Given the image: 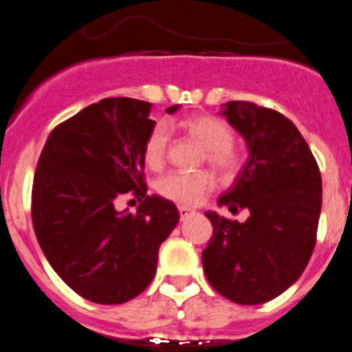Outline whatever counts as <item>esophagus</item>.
<instances>
[{
    "label": "esophagus",
    "instance_id": "1",
    "mask_svg": "<svg viewBox=\"0 0 352 352\" xmlns=\"http://www.w3.org/2000/svg\"><path fill=\"white\" fill-rule=\"evenodd\" d=\"M178 212H179V217L185 219V217H188V215H190L192 208H187V206H178Z\"/></svg>",
    "mask_w": 352,
    "mask_h": 352
}]
</instances>
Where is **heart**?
<instances>
[{
	"instance_id": "heart-1",
	"label": "heart",
	"mask_w": 352,
	"mask_h": 352,
	"mask_svg": "<svg viewBox=\"0 0 352 352\" xmlns=\"http://www.w3.org/2000/svg\"><path fill=\"white\" fill-rule=\"evenodd\" d=\"M182 128L205 147V158L213 169H217L226 176L239 170L240 155L233 147L235 133L228 122L213 116H194L185 119L182 122ZM169 130L162 122L147 133L142 146V156L147 167L158 169L164 165L167 149H169ZM212 188L213 178L206 170H196V173L173 170L156 182L158 194L165 199L178 203L179 206L199 205Z\"/></svg>"
}]
</instances>
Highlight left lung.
<instances>
[{"instance_id": "obj_1", "label": "left lung", "mask_w": 352, "mask_h": 352, "mask_svg": "<svg viewBox=\"0 0 352 352\" xmlns=\"http://www.w3.org/2000/svg\"><path fill=\"white\" fill-rule=\"evenodd\" d=\"M245 139L249 158L233 187L219 197L245 222L206 212L213 236L203 251L206 279L236 305H262L302 274L317 242L322 179L317 160L294 122L249 101L222 104Z\"/></svg>"}]
</instances>
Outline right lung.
Returning a JSON list of instances; mask_svg holds the SVG:
<instances>
[{
    "mask_svg": "<svg viewBox=\"0 0 352 352\" xmlns=\"http://www.w3.org/2000/svg\"><path fill=\"white\" fill-rule=\"evenodd\" d=\"M149 112L151 103L131 98L89 104L51 131L33 178L32 221L42 253L78 296L98 305H121L146 290L158 249L179 221L173 201L147 196ZM126 193L143 201L137 214L115 210Z\"/></svg>",
    "mask_w": 352,
    "mask_h": 352,
    "instance_id": "obj_1",
    "label": "right lung"
}]
</instances>
